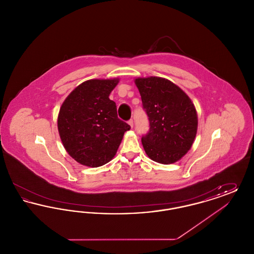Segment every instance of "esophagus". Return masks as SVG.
<instances>
[{"mask_svg":"<svg viewBox=\"0 0 254 254\" xmlns=\"http://www.w3.org/2000/svg\"><path fill=\"white\" fill-rule=\"evenodd\" d=\"M128 125H129V126H130V127L132 128L133 125H134V124H133V120H129V121H128Z\"/></svg>","mask_w":254,"mask_h":254,"instance_id":"1","label":"esophagus"}]
</instances>
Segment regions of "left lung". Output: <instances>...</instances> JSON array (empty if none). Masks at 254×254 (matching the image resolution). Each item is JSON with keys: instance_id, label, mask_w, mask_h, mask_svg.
Wrapping results in <instances>:
<instances>
[{"instance_id": "8db88e82", "label": "left lung", "mask_w": 254, "mask_h": 254, "mask_svg": "<svg viewBox=\"0 0 254 254\" xmlns=\"http://www.w3.org/2000/svg\"><path fill=\"white\" fill-rule=\"evenodd\" d=\"M134 83L150 126L142 137L146 155L163 165L181 160L192 146L198 128L192 101L178 85L162 77H138Z\"/></svg>"}]
</instances>
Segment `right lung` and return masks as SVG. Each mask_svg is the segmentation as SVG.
Masks as SVG:
<instances>
[{"label": "right lung", "mask_w": 254, "mask_h": 254, "mask_svg": "<svg viewBox=\"0 0 254 254\" xmlns=\"http://www.w3.org/2000/svg\"><path fill=\"white\" fill-rule=\"evenodd\" d=\"M120 79H91L75 87L61 106L57 125L66 152L79 164L98 168L115 156L130 127L117 116L110 92Z\"/></svg>", "instance_id": "right-lung-1"}]
</instances>
